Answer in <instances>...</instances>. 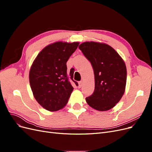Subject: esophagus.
Here are the masks:
<instances>
[{
  "label": "esophagus",
  "mask_w": 152,
  "mask_h": 152,
  "mask_svg": "<svg viewBox=\"0 0 152 152\" xmlns=\"http://www.w3.org/2000/svg\"><path fill=\"white\" fill-rule=\"evenodd\" d=\"M82 86V81H79V86H78V87H79V88H80Z\"/></svg>",
  "instance_id": "obj_1"
}]
</instances>
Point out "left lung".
Here are the masks:
<instances>
[{"instance_id": "obj_1", "label": "left lung", "mask_w": 152, "mask_h": 152, "mask_svg": "<svg viewBox=\"0 0 152 152\" xmlns=\"http://www.w3.org/2000/svg\"><path fill=\"white\" fill-rule=\"evenodd\" d=\"M93 68L95 87L86 98L91 107L107 111L118 103L124 93L127 70L122 58L111 46L102 43L86 42L79 46Z\"/></svg>"}]
</instances>
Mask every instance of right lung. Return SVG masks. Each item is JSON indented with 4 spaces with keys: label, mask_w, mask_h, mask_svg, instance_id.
<instances>
[{
    "label": "right lung",
    "mask_w": 152,
    "mask_h": 152,
    "mask_svg": "<svg viewBox=\"0 0 152 152\" xmlns=\"http://www.w3.org/2000/svg\"><path fill=\"white\" fill-rule=\"evenodd\" d=\"M79 42H57L44 48L31 66L30 84L35 99L50 112L63 108L73 90L74 69L67 72L66 62Z\"/></svg>",
    "instance_id": "right-lung-1"
}]
</instances>
